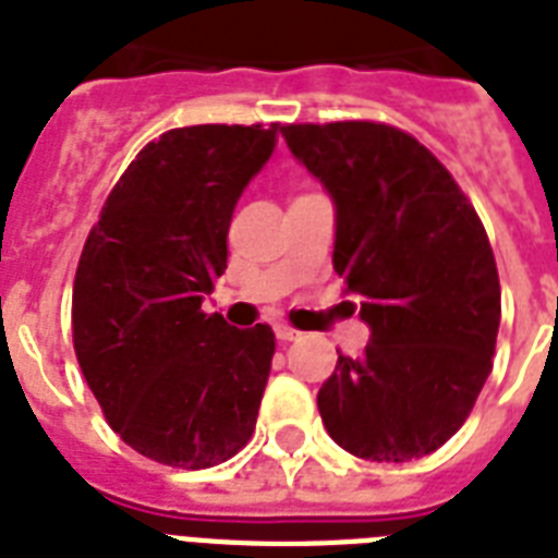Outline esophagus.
Returning <instances> with one entry per match:
<instances>
[{
  "label": "esophagus",
  "instance_id": "obj_1",
  "mask_svg": "<svg viewBox=\"0 0 558 558\" xmlns=\"http://www.w3.org/2000/svg\"><path fill=\"white\" fill-rule=\"evenodd\" d=\"M275 336H278L280 341L301 339V332H298L295 327H289V324H275Z\"/></svg>",
  "mask_w": 558,
  "mask_h": 558
}]
</instances>
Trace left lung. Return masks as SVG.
I'll return each instance as SVG.
<instances>
[{"label": "left lung", "instance_id": "8db88e82", "mask_svg": "<svg viewBox=\"0 0 558 558\" xmlns=\"http://www.w3.org/2000/svg\"><path fill=\"white\" fill-rule=\"evenodd\" d=\"M336 205L332 266L371 327L318 390L324 428L376 463L432 454L466 423L493 371L501 283L493 245L451 173L373 121L280 126Z\"/></svg>", "mask_w": 558, "mask_h": 558}]
</instances>
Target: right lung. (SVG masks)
<instances>
[{
	"instance_id": "obj_1",
	"label": "right lung",
	"mask_w": 558,
	"mask_h": 558,
	"mask_svg": "<svg viewBox=\"0 0 558 558\" xmlns=\"http://www.w3.org/2000/svg\"><path fill=\"white\" fill-rule=\"evenodd\" d=\"M278 130H170L124 170L83 245L74 353L112 432L165 466H217L252 440L275 332L228 327L202 301L226 271L236 199Z\"/></svg>"
}]
</instances>
